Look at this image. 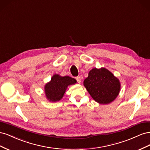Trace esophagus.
<instances>
[{
    "label": "esophagus",
    "instance_id": "obj_1",
    "mask_svg": "<svg viewBox=\"0 0 150 150\" xmlns=\"http://www.w3.org/2000/svg\"><path fill=\"white\" fill-rule=\"evenodd\" d=\"M76 80H77V81H78V83L80 84L81 83V76H78V77H77Z\"/></svg>",
    "mask_w": 150,
    "mask_h": 150
}]
</instances>
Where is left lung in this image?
Masks as SVG:
<instances>
[{
    "label": "left lung",
    "mask_w": 150,
    "mask_h": 150,
    "mask_svg": "<svg viewBox=\"0 0 150 150\" xmlns=\"http://www.w3.org/2000/svg\"><path fill=\"white\" fill-rule=\"evenodd\" d=\"M83 84L94 100L101 104L112 102L121 90L119 79L105 67L93 68Z\"/></svg>",
    "instance_id": "left-lung-1"
}]
</instances>
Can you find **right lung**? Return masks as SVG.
<instances>
[{
    "instance_id": "obj_1",
    "label": "right lung",
    "mask_w": 150,
    "mask_h": 150,
    "mask_svg": "<svg viewBox=\"0 0 150 150\" xmlns=\"http://www.w3.org/2000/svg\"><path fill=\"white\" fill-rule=\"evenodd\" d=\"M76 83L77 81L71 77L54 74L51 81L44 86L45 96L50 102L59 101L64 96L68 86Z\"/></svg>"
}]
</instances>
